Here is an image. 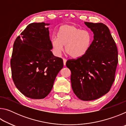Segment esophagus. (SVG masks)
Masks as SVG:
<instances>
[{
    "label": "esophagus",
    "instance_id": "34e87169",
    "mask_svg": "<svg viewBox=\"0 0 126 126\" xmlns=\"http://www.w3.org/2000/svg\"><path fill=\"white\" fill-rule=\"evenodd\" d=\"M63 64H64V65H65V64H66V62H67V59H65V58H63Z\"/></svg>",
    "mask_w": 126,
    "mask_h": 126
}]
</instances>
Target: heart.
I'll return each instance as SVG.
<instances>
[{
	"mask_svg": "<svg viewBox=\"0 0 126 126\" xmlns=\"http://www.w3.org/2000/svg\"><path fill=\"white\" fill-rule=\"evenodd\" d=\"M92 39V34L89 31L73 25H65L59 29L57 38H52L51 42L57 55H60L65 46L68 55L72 58H79L88 52Z\"/></svg>",
	"mask_w": 126,
	"mask_h": 126,
	"instance_id": "1",
	"label": "heart"
}]
</instances>
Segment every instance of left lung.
I'll return each instance as SVG.
<instances>
[{"label":"left lung","instance_id":"8db88e82","mask_svg":"<svg viewBox=\"0 0 126 126\" xmlns=\"http://www.w3.org/2000/svg\"><path fill=\"white\" fill-rule=\"evenodd\" d=\"M93 32L88 52L79 58L69 59L72 88L79 99L92 101L110 91L114 80L118 50L110 29L101 23L84 22Z\"/></svg>","mask_w":126,"mask_h":126}]
</instances>
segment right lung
<instances>
[{
  "mask_svg": "<svg viewBox=\"0 0 126 126\" xmlns=\"http://www.w3.org/2000/svg\"><path fill=\"white\" fill-rule=\"evenodd\" d=\"M45 23H31L16 38L10 59L15 86L32 99H43L53 88L59 72L63 67L61 58L55 57L49 32Z\"/></svg>",
  "mask_w": 126,
  "mask_h": 126,
  "instance_id": "1",
  "label": "right lung"
}]
</instances>
